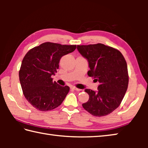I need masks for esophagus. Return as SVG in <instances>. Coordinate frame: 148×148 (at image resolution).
Wrapping results in <instances>:
<instances>
[{"label": "esophagus", "mask_w": 148, "mask_h": 148, "mask_svg": "<svg viewBox=\"0 0 148 148\" xmlns=\"http://www.w3.org/2000/svg\"><path fill=\"white\" fill-rule=\"evenodd\" d=\"M71 89H72V90H74V91H81V89H78V88H77V87H74V86L71 87Z\"/></svg>", "instance_id": "34e87169"}]
</instances>
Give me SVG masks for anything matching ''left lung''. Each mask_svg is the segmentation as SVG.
<instances>
[{"label": "left lung", "instance_id": "8db88e82", "mask_svg": "<svg viewBox=\"0 0 148 148\" xmlns=\"http://www.w3.org/2000/svg\"><path fill=\"white\" fill-rule=\"evenodd\" d=\"M77 49L88 61L87 75L100 83L97 92L85 89L89 99L82 106L94 116H107L119 107L127 91V62L119 50L102 44L77 45Z\"/></svg>", "mask_w": 148, "mask_h": 148}]
</instances>
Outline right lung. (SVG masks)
I'll return each mask as SVG.
<instances>
[{
  "label": "right lung",
  "instance_id": "obj_1",
  "mask_svg": "<svg viewBox=\"0 0 148 148\" xmlns=\"http://www.w3.org/2000/svg\"><path fill=\"white\" fill-rule=\"evenodd\" d=\"M76 45L45 42L27 52L19 71L25 97L32 106L42 112L55 109L61 104L69 92L53 81L61 57L74 51Z\"/></svg>",
  "mask_w": 148,
  "mask_h": 148
}]
</instances>
